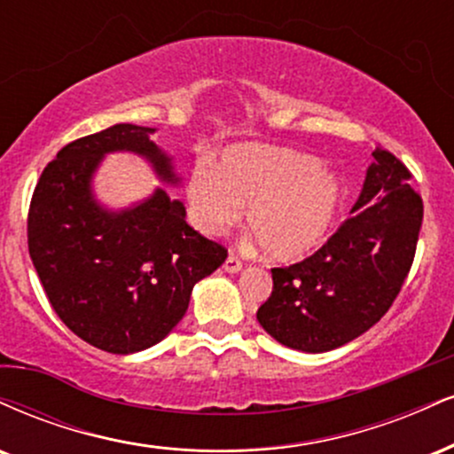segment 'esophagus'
I'll return each instance as SVG.
<instances>
[{
	"label": "esophagus",
	"instance_id": "esophagus-1",
	"mask_svg": "<svg viewBox=\"0 0 454 454\" xmlns=\"http://www.w3.org/2000/svg\"><path fill=\"white\" fill-rule=\"evenodd\" d=\"M241 269H243V262L239 260L237 255L231 254L226 258V262H223V270H226V272H239Z\"/></svg>",
	"mask_w": 454,
	"mask_h": 454
}]
</instances>
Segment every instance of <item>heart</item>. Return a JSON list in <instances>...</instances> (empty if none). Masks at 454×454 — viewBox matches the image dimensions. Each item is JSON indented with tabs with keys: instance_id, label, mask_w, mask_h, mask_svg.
<instances>
[{
	"instance_id": "heart-1",
	"label": "heart",
	"mask_w": 454,
	"mask_h": 454,
	"mask_svg": "<svg viewBox=\"0 0 454 454\" xmlns=\"http://www.w3.org/2000/svg\"><path fill=\"white\" fill-rule=\"evenodd\" d=\"M203 234L241 222L272 260L304 258L325 241L345 200V184L319 158L283 147L241 145L222 156L217 171L200 162L185 188Z\"/></svg>"
}]
</instances>
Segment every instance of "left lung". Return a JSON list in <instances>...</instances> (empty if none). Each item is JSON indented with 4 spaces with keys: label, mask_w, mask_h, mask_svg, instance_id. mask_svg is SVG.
<instances>
[{
    "label": "left lung",
    "mask_w": 454,
    "mask_h": 454,
    "mask_svg": "<svg viewBox=\"0 0 454 454\" xmlns=\"http://www.w3.org/2000/svg\"><path fill=\"white\" fill-rule=\"evenodd\" d=\"M351 217L307 260L272 269V294L258 321L277 342L325 353L355 340L383 317L411 272L423 200L411 171L376 147Z\"/></svg>",
    "instance_id": "left-lung-1"
}]
</instances>
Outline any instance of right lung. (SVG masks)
I'll return each mask as SVG.
<instances>
[{"label":"right lung","instance_id":"obj_1","mask_svg":"<svg viewBox=\"0 0 454 454\" xmlns=\"http://www.w3.org/2000/svg\"><path fill=\"white\" fill-rule=\"evenodd\" d=\"M114 124L71 141L43 168L27 220V243L43 292L65 325L101 351L129 355L160 342L188 310L192 287L228 251L185 223L167 190L122 211L97 203L92 175L103 156H144L165 184L173 162L150 135Z\"/></svg>","mask_w":454,"mask_h":454}]
</instances>
